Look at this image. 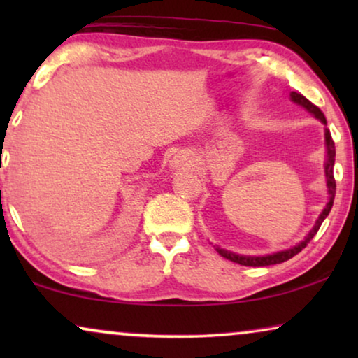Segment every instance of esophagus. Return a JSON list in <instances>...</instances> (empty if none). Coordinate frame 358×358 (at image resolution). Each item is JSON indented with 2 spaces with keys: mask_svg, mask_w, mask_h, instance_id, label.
Listing matches in <instances>:
<instances>
[{
  "mask_svg": "<svg viewBox=\"0 0 358 358\" xmlns=\"http://www.w3.org/2000/svg\"><path fill=\"white\" fill-rule=\"evenodd\" d=\"M194 163V156L187 153V151H180L171 159V168L173 169H184V168H190Z\"/></svg>",
  "mask_w": 358,
  "mask_h": 358,
  "instance_id": "34e87169",
  "label": "esophagus"
}]
</instances>
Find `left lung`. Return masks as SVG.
<instances>
[{
	"mask_svg": "<svg viewBox=\"0 0 358 358\" xmlns=\"http://www.w3.org/2000/svg\"><path fill=\"white\" fill-rule=\"evenodd\" d=\"M292 101L296 102V104H300L305 107L308 112H311L313 115L316 117V119H320L322 124H326V117L322 114L320 107H316L313 102H310L306 99L305 96L300 94V92H295L293 91L292 94ZM326 150H327V159H326V164H324V171H326V180H327V192H329V202L326 203L324 210H322L320 218L316 220V224L315 228L311 229L310 234L303 239L301 243H298L296 246H293L290 249H285V251H280V252H275V254H268V256H259V257H252V256H239V254H234V252H229V251H224V249H220L217 248V252L220 256L229 259V261L236 262V264H241V266H248V267H266V266H273V264H282L288 261V259H292L293 256H296L298 252H301L303 249L308 246V243L311 241L313 238H315V234L317 233V229L324 222V218L329 215L331 208H332V203H334V197H336V179H334V161H336V146H334V140H332L331 136V131L326 129Z\"/></svg>",
	"mask_w": 358,
	"mask_h": 358,
	"instance_id": "obj_1",
	"label": "left lung"
}]
</instances>
